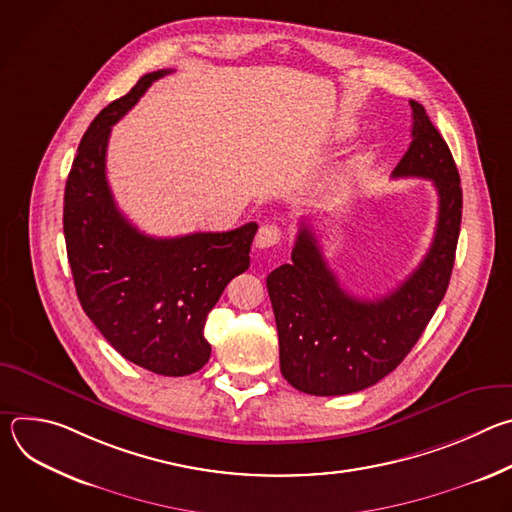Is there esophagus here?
<instances>
[{
  "label": "esophagus",
  "instance_id": "1",
  "mask_svg": "<svg viewBox=\"0 0 512 512\" xmlns=\"http://www.w3.org/2000/svg\"><path fill=\"white\" fill-rule=\"evenodd\" d=\"M281 241V229L275 225H263L255 237V247L269 249Z\"/></svg>",
  "mask_w": 512,
  "mask_h": 512
}]
</instances>
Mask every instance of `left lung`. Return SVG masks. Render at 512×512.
Listing matches in <instances>:
<instances>
[{
    "mask_svg": "<svg viewBox=\"0 0 512 512\" xmlns=\"http://www.w3.org/2000/svg\"><path fill=\"white\" fill-rule=\"evenodd\" d=\"M413 141L393 178H427L440 198L431 247L391 294L358 300L340 287L316 233L302 223L285 263L267 275L285 381L308 395H348L393 373L415 346L450 283L460 223L462 186L448 143L411 101Z\"/></svg>",
    "mask_w": 512,
    "mask_h": 512,
    "instance_id": "obj_1",
    "label": "left lung"
}]
</instances>
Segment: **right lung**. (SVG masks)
Returning <instances> with one entry per match:
<instances>
[{
  "label": "right lung",
  "mask_w": 512,
  "mask_h": 512,
  "mask_svg": "<svg viewBox=\"0 0 512 512\" xmlns=\"http://www.w3.org/2000/svg\"><path fill=\"white\" fill-rule=\"evenodd\" d=\"M168 72L143 75L93 119L66 180L62 223L79 302L105 340L137 367L184 377L210 358L206 316L249 269L257 225L156 239L117 208L105 176L111 127Z\"/></svg>",
  "instance_id": "1"
}]
</instances>
